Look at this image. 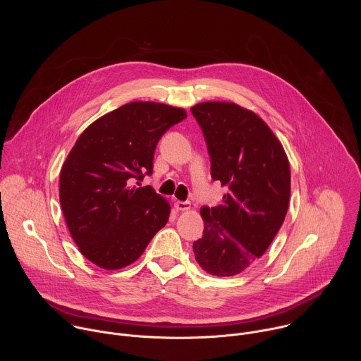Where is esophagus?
Wrapping results in <instances>:
<instances>
[{
  "instance_id": "1",
  "label": "esophagus",
  "mask_w": 361,
  "mask_h": 361,
  "mask_svg": "<svg viewBox=\"0 0 361 361\" xmlns=\"http://www.w3.org/2000/svg\"><path fill=\"white\" fill-rule=\"evenodd\" d=\"M174 207H176L178 212H185V210H190L191 204H190V201H176V202H174Z\"/></svg>"
}]
</instances>
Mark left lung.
I'll use <instances>...</instances> for the list:
<instances>
[{"mask_svg": "<svg viewBox=\"0 0 361 361\" xmlns=\"http://www.w3.org/2000/svg\"><path fill=\"white\" fill-rule=\"evenodd\" d=\"M207 144L212 178L228 187L216 207L204 205L202 237L192 243L197 263L217 277L244 271L266 252L290 201V164L270 127L234 102L191 107Z\"/></svg>", "mask_w": 361, "mask_h": 361, "instance_id": "1", "label": "left lung"}]
</instances>
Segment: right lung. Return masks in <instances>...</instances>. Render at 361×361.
<instances>
[{"instance_id":"obj_1","label":"right lung","mask_w":361,"mask_h":361,"mask_svg":"<svg viewBox=\"0 0 361 361\" xmlns=\"http://www.w3.org/2000/svg\"><path fill=\"white\" fill-rule=\"evenodd\" d=\"M185 117L183 109L135 101L78 137L61 169L60 202L73 240L95 266L134 263L167 224L170 204L152 187L133 184L152 173L157 142Z\"/></svg>"}]
</instances>
